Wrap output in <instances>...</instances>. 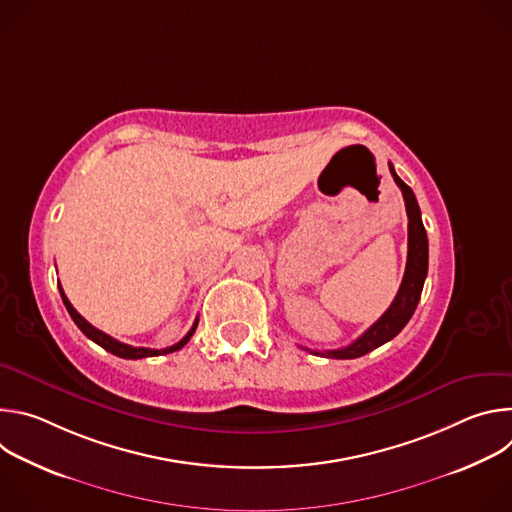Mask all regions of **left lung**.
Wrapping results in <instances>:
<instances>
[{"instance_id":"obj_1","label":"left lung","mask_w":512,"mask_h":512,"mask_svg":"<svg viewBox=\"0 0 512 512\" xmlns=\"http://www.w3.org/2000/svg\"><path fill=\"white\" fill-rule=\"evenodd\" d=\"M389 170L393 174L395 184L401 188L403 192V200H405V208H407V218H409V237H407V265H405V275L401 281V287L397 291V296L393 300V304L389 306V310L367 330L362 336H358L352 344H348L346 348H338V350H310L314 354H324L328 358H358L364 356L367 352L379 348L381 344L393 340L403 328L405 324L411 320L419 298H421V289H423V281L427 277V257H429V247H427V233L421 221V210L417 204V198L413 194V190L395 174L393 164H389Z\"/></svg>"}]
</instances>
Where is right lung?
Wrapping results in <instances>:
<instances>
[{
    "instance_id": "add662e5",
    "label": "right lung",
    "mask_w": 512,
    "mask_h": 512,
    "mask_svg": "<svg viewBox=\"0 0 512 512\" xmlns=\"http://www.w3.org/2000/svg\"><path fill=\"white\" fill-rule=\"evenodd\" d=\"M58 291H60V298H62V302H64V306H66L70 318L75 320V324L81 328V332H83L87 338H91L95 344L103 346L107 352H111V354H115V356H119V358H131V360H135V358H145V356H160V354L176 352V350H180V348L192 338V334H194V330H196V326H198V318H196V322H194V326L190 328V332H188L180 342H176V344H172V346H168V348H160V350H156V348H137V346L123 344V342L111 338L109 334L97 330V328H95L93 324H89L75 308H72V304H70L68 298L64 296V291H62V285H60V283H58Z\"/></svg>"
}]
</instances>
